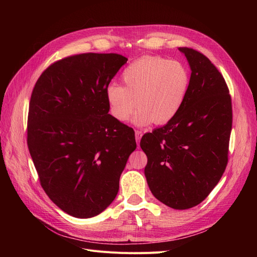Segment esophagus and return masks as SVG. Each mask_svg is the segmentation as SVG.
I'll return each mask as SVG.
<instances>
[{
    "label": "esophagus",
    "instance_id": "1",
    "mask_svg": "<svg viewBox=\"0 0 257 257\" xmlns=\"http://www.w3.org/2000/svg\"><path fill=\"white\" fill-rule=\"evenodd\" d=\"M143 136V132L142 131H136L135 132V138H136V143L138 145V143L141 142V138Z\"/></svg>",
    "mask_w": 257,
    "mask_h": 257
}]
</instances>
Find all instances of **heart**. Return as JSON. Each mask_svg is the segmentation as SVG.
Returning <instances> with one entry per match:
<instances>
[{"mask_svg":"<svg viewBox=\"0 0 257 257\" xmlns=\"http://www.w3.org/2000/svg\"><path fill=\"white\" fill-rule=\"evenodd\" d=\"M124 87L110 83L106 99L114 119L126 122L136 107L133 122L138 126L153 121L164 124L180 111L190 88V74L181 62L161 57H144L122 73Z\"/></svg>","mask_w":257,"mask_h":257,"instance_id":"1","label":"heart"}]
</instances>
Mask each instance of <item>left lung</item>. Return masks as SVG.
<instances>
[{
	"instance_id": "1",
	"label": "left lung",
	"mask_w": 257,
	"mask_h": 257,
	"mask_svg": "<svg viewBox=\"0 0 257 257\" xmlns=\"http://www.w3.org/2000/svg\"><path fill=\"white\" fill-rule=\"evenodd\" d=\"M191 68L180 111L164 126L145 134V176L155 198L184 210L200 204L220 181L228 161L231 99L222 74L206 56L179 48Z\"/></svg>"
}]
</instances>
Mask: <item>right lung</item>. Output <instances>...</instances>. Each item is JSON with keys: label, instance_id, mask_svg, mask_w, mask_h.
Returning a JSON list of instances; mask_svg holds the SVG:
<instances>
[{"label": "right lung", "instance_id": "add662e5", "mask_svg": "<svg viewBox=\"0 0 257 257\" xmlns=\"http://www.w3.org/2000/svg\"><path fill=\"white\" fill-rule=\"evenodd\" d=\"M126 61L118 53L64 58L45 69L31 95V158L46 194L72 216L88 219L112 203L136 149L133 128L108 113L105 94Z\"/></svg>", "mask_w": 257, "mask_h": 257}]
</instances>
